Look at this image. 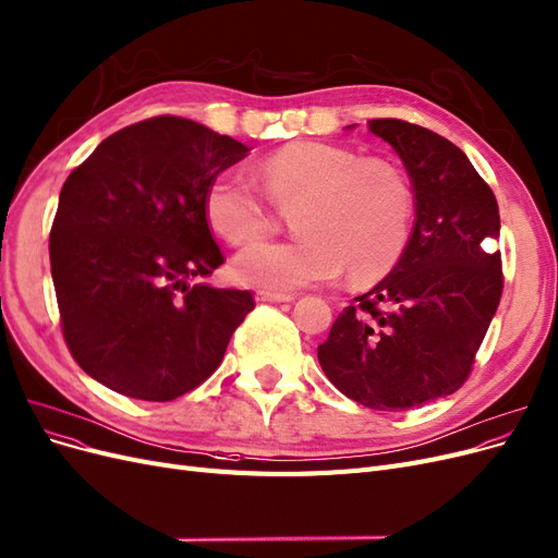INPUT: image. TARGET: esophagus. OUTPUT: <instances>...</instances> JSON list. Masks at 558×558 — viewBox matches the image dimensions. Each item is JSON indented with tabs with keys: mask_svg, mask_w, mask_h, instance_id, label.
Returning <instances> with one entry per match:
<instances>
[{
	"mask_svg": "<svg viewBox=\"0 0 558 558\" xmlns=\"http://www.w3.org/2000/svg\"><path fill=\"white\" fill-rule=\"evenodd\" d=\"M258 302H293V295L288 293H270V291H258L256 293Z\"/></svg>",
	"mask_w": 558,
	"mask_h": 558,
	"instance_id": "34e87169",
	"label": "esophagus"
}]
</instances>
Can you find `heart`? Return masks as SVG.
Segmentation results:
<instances>
[{
	"mask_svg": "<svg viewBox=\"0 0 558 558\" xmlns=\"http://www.w3.org/2000/svg\"><path fill=\"white\" fill-rule=\"evenodd\" d=\"M258 175L270 201L295 205L291 226L300 235L246 246L230 265L240 283L295 291L349 267L351 281L367 286L386 279L407 252L413 191L395 163L300 141L267 155ZM205 217L226 242L244 244L265 233L267 205L246 170L226 168L205 191Z\"/></svg>",
	"mask_w": 558,
	"mask_h": 558,
	"instance_id": "heart-1",
	"label": "heart"
}]
</instances>
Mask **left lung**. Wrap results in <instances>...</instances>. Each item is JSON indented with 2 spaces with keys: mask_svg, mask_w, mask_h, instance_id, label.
Listing matches in <instances>:
<instances>
[{
  "mask_svg": "<svg viewBox=\"0 0 558 558\" xmlns=\"http://www.w3.org/2000/svg\"><path fill=\"white\" fill-rule=\"evenodd\" d=\"M369 131L409 172L415 223L395 270L339 314L318 362L362 407L407 411L452 395L471 372L504 291L501 254L487 244L501 219L448 138L401 120H372Z\"/></svg>",
  "mask_w": 558,
  "mask_h": 558,
  "instance_id": "left-lung-1",
  "label": "left lung"
}]
</instances>
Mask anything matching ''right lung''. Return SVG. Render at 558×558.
<instances>
[{"mask_svg":"<svg viewBox=\"0 0 558 558\" xmlns=\"http://www.w3.org/2000/svg\"><path fill=\"white\" fill-rule=\"evenodd\" d=\"M248 147L184 118L112 133L66 178L50 267L69 351L101 386L170 401L221 364L248 291L189 286L223 263L205 191Z\"/></svg>","mask_w":558,"mask_h":558,"instance_id":"right-lung-1","label":"right lung"}]
</instances>
